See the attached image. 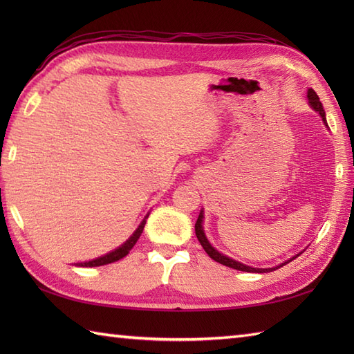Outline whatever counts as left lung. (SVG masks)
<instances>
[{"label": "left lung", "instance_id": "obj_1", "mask_svg": "<svg viewBox=\"0 0 354 354\" xmlns=\"http://www.w3.org/2000/svg\"><path fill=\"white\" fill-rule=\"evenodd\" d=\"M307 100H309L310 106H312L315 111L318 112V114H319V115H321V118H322V122H324V124L327 126V120H326V112H324V108H322V103L319 102V97L317 95V93H315L312 88H310V89H307ZM202 221H204V212H201V214H199V217H198L196 223H194V231H196V237H198V240H199V243L202 245V248H204L205 252H207V254L209 255V257H212L214 261L221 263V265H225V266H228V268L237 269V270H243V272H257V274H265V272H272V270H275V269H278V268H281V266H284V265H288L289 261H292L293 259H297L298 255H301V252L297 254V255H293V257H292L290 260L284 261V263H281V265H278V266H275V268L263 269V268L246 266V265H243V263L232 260V259L227 257V255H223V254H221V252L217 251V250H214V248L212 246V243L208 242V239L205 237L204 227H202Z\"/></svg>", "mask_w": 354, "mask_h": 354}]
</instances>
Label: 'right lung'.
<instances>
[{
	"mask_svg": "<svg viewBox=\"0 0 354 354\" xmlns=\"http://www.w3.org/2000/svg\"><path fill=\"white\" fill-rule=\"evenodd\" d=\"M147 217H149V214L145 217V219H142V222L140 223V227H138L137 230H135L133 234H132L129 239H127L122 246H118L117 250H114V251L106 254V255H102V257H99V259H94V260H91V261L77 263L76 266H84V268L103 266V265H109V263H114V261H117V260H120V259L126 257V255L129 254V251L133 248V245L137 243V240L140 239L142 230H145V225H146V219H147Z\"/></svg>",
	"mask_w": 354,
	"mask_h": 354,
	"instance_id": "right-lung-1",
	"label": "right lung"
}]
</instances>
